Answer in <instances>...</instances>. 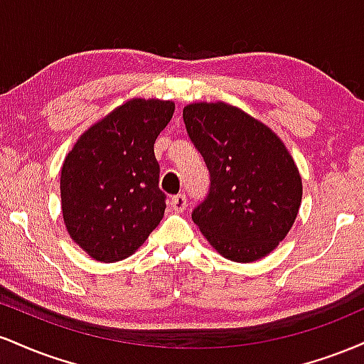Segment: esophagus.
Instances as JSON below:
<instances>
[{"label": "esophagus", "instance_id": "34e87169", "mask_svg": "<svg viewBox=\"0 0 364 364\" xmlns=\"http://www.w3.org/2000/svg\"><path fill=\"white\" fill-rule=\"evenodd\" d=\"M169 205H171V208H173L174 212H183V210H185V208H186V205H188L186 195H183V193L174 195L173 198H171Z\"/></svg>", "mask_w": 364, "mask_h": 364}]
</instances>
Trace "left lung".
Listing matches in <instances>:
<instances>
[{"instance_id":"left-lung-1","label":"left lung","mask_w":364,"mask_h":364,"mask_svg":"<svg viewBox=\"0 0 364 364\" xmlns=\"http://www.w3.org/2000/svg\"><path fill=\"white\" fill-rule=\"evenodd\" d=\"M188 136L210 174L203 202L191 212L208 243L228 260L248 263L286 237L301 205L303 185L277 135L224 102L183 109Z\"/></svg>"}]
</instances>
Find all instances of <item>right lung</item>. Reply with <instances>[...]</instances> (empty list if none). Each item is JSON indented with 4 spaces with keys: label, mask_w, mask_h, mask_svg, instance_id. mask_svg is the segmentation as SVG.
Returning <instances> with one entry per match:
<instances>
[{
    "label": "right lung",
    "mask_w": 364,
    "mask_h": 364,
    "mask_svg": "<svg viewBox=\"0 0 364 364\" xmlns=\"http://www.w3.org/2000/svg\"><path fill=\"white\" fill-rule=\"evenodd\" d=\"M169 101L133 99L80 136L61 169V208L72 240L99 262H118L161 223L154 144L173 118Z\"/></svg>",
    "instance_id": "1"
}]
</instances>
